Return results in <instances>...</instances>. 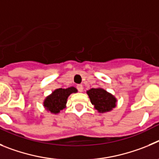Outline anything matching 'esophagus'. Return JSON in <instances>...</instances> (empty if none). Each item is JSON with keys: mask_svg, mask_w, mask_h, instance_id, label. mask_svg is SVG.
<instances>
[{"mask_svg": "<svg viewBox=\"0 0 159 159\" xmlns=\"http://www.w3.org/2000/svg\"><path fill=\"white\" fill-rule=\"evenodd\" d=\"M77 89H78V90L79 91V92H82L83 91L82 85H77Z\"/></svg>", "mask_w": 159, "mask_h": 159, "instance_id": "obj_1", "label": "esophagus"}]
</instances>
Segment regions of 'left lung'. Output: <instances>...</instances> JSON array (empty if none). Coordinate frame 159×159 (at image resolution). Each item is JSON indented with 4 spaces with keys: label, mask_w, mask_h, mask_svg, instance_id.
Instances as JSON below:
<instances>
[{
    "label": "left lung",
    "mask_w": 159,
    "mask_h": 159,
    "mask_svg": "<svg viewBox=\"0 0 159 159\" xmlns=\"http://www.w3.org/2000/svg\"><path fill=\"white\" fill-rule=\"evenodd\" d=\"M91 103L100 112L109 111L116 107V99L103 89H91L87 91Z\"/></svg>",
    "instance_id": "8db88e82"
}]
</instances>
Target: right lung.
I'll use <instances>...</instances> for the list:
<instances>
[{
    "label": "right lung",
    "mask_w": 159,
    "mask_h": 159,
    "mask_svg": "<svg viewBox=\"0 0 159 159\" xmlns=\"http://www.w3.org/2000/svg\"><path fill=\"white\" fill-rule=\"evenodd\" d=\"M77 89L70 87L67 89H55L44 101V107L52 113L57 114L66 107L67 98L73 93H77Z\"/></svg>",
    "instance_id": "1"
}]
</instances>
